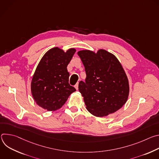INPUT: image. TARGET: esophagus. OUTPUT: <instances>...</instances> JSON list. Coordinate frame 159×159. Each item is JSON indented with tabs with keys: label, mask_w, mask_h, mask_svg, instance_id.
Segmentation results:
<instances>
[{
	"label": "esophagus",
	"mask_w": 159,
	"mask_h": 159,
	"mask_svg": "<svg viewBox=\"0 0 159 159\" xmlns=\"http://www.w3.org/2000/svg\"><path fill=\"white\" fill-rule=\"evenodd\" d=\"M75 88L76 90H78V89H79V82H77V83L75 84Z\"/></svg>",
	"instance_id": "obj_1"
}]
</instances>
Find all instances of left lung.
I'll use <instances>...</instances> for the list:
<instances>
[{
    "mask_svg": "<svg viewBox=\"0 0 159 159\" xmlns=\"http://www.w3.org/2000/svg\"><path fill=\"white\" fill-rule=\"evenodd\" d=\"M85 67V82L80 81L79 90L87 111L97 117L106 116L126 102L128 79L118 58L105 50L77 52Z\"/></svg>",
    "mask_w": 159,
    "mask_h": 159,
    "instance_id": "obj_1",
    "label": "left lung"
}]
</instances>
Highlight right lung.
<instances>
[{
    "label": "right lung",
    "mask_w": 159,
    "mask_h": 159,
    "mask_svg": "<svg viewBox=\"0 0 159 159\" xmlns=\"http://www.w3.org/2000/svg\"><path fill=\"white\" fill-rule=\"evenodd\" d=\"M76 50L66 52L58 47L49 50L41 59L31 84L33 98L36 104L48 111H56L65 103L75 89L69 83L67 65Z\"/></svg>",
    "instance_id": "obj_1"
}]
</instances>
